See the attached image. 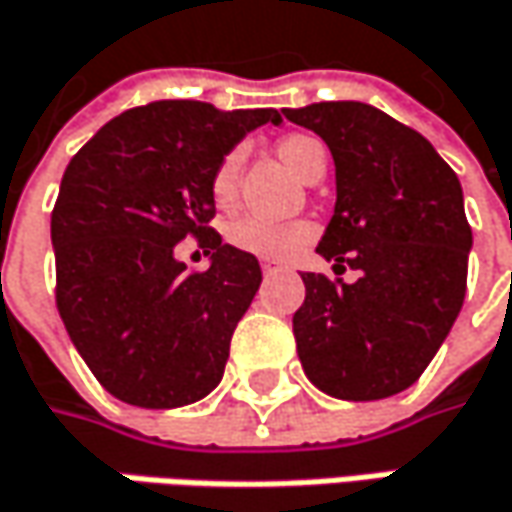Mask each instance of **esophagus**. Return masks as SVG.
Masks as SVG:
<instances>
[{
    "label": "esophagus",
    "mask_w": 512,
    "mask_h": 512,
    "mask_svg": "<svg viewBox=\"0 0 512 512\" xmlns=\"http://www.w3.org/2000/svg\"><path fill=\"white\" fill-rule=\"evenodd\" d=\"M260 269H263L266 275H272V272H278V269H281V263H278V260H272V257H263V260H260Z\"/></svg>",
    "instance_id": "esophagus-1"
}]
</instances>
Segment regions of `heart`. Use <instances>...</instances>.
Masks as SVG:
<instances>
[{"instance_id":"b5f03b06","label":"heart","mask_w":512,"mask_h":512,"mask_svg":"<svg viewBox=\"0 0 512 512\" xmlns=\"http://www.w3.org/2000/svg\"><path fill=\"white\" fill-rule=\"evenodd\" d=\"M278 153L301 179H310L313 173L324 170V147L313 136H304V133L284 136L278 141ZM240 165H243V153L228 150L214 167L211 194L217 199V205H231L237 199ZM313 237H316V226L307 223V220H275V217L246 214V217H237L228 226V240H231L234 249L249 252L255 257H272V260L295 255Z\"/></svg>"}]
</instances>
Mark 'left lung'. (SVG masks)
Here are the masks:
<instances>
[{"label": "left lung", "instance_id": "left-lung-1", "mask_svg": "<svg viewBox=\"0 0 512 512\" xmlns=\"http://www.w3.org/2000/svg\"><path fill=\"white\" fill-rule=\"evenodd\" d=\"M324 138L336 162V211L318 243L356 284L304 272L292 316L307 379L339 400L406 391L464 307L472 228L455 170L406 124L359 101L284 109Z\"/></svg>", "mask_w": 512, "mask_h": 512}]
</instances>
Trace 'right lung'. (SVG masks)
<instances>
[{
	"instance_id": "1",
	"label": "right lung",
	"mask_w": 512,
	"mask_h": 512,
	"mask_svg": "<svg viewBox=\"0 0 512 512\" xmlns=\"http://www.w3.org/2000/svg\"><path fill=\"white\" fill-rule=\"evenodd\" d=\"M278 109L223 112L156 101L121 112L66 167L51 211L57 313L106 391L130 406L176 408L217 388L231 333L260 286L255 255L223 243L211 176ZM182 236L212 252L188 270Z\"/></svg>"
}]
</instances>
